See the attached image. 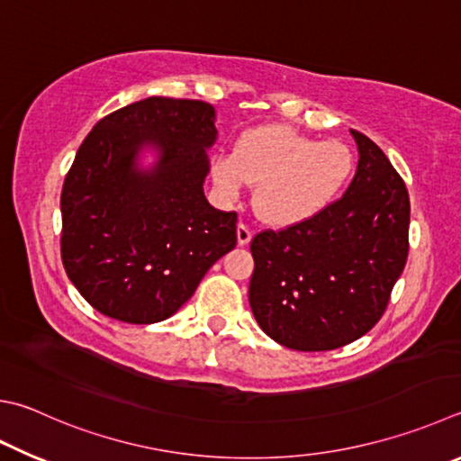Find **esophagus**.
Returning a JSON list of instances; mask_svg holds the SVG:
<instances>
[{"instance_id":"1","label":"esophagus","mask_w":461,"mask_h":461,"mask_svg":"<svg viewBox=\"0 0 461 461\" xmlns=\"http://www.w3.org/2000/svg\"><path fill=\"white\" fill-rule=\"evenodd\" d=\"M249 241H252V230L246 223H238V244L248 246Z\"/></svg>"}]
</instances>
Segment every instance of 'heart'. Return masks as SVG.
<instances>
[{
	"label": "heart",
	"instance_id": "1",
	"mask_svg": "<svg viewBox=\"0 0 461 461\" xmlns=\"http://www.w3.org/2000/svg\"><path fill=\"white\" fill-rule=\"evenodd\" d=\"M355 155L347 145L322 143L286 124L246 131L231 155L213 158L212 175L223 194L256 185L254 205L264 221L290 228L326 212L348 185Z\"/></svg>",
	"mask_w": 461,
	"mask_h": 461
}]
</instances>
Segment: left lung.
Returning a JSON list of instances; mask_svg holds the SVG:
<instances>
[{"label": "left lung", "mask_w": 461, "mask_h": 461, "mask_svg": "<svg viewBox=\"0 0 461 461\" xmlns=\"http://www.w3.org/2000/svg\"><path fill=\"white\" fill-rule=\"evenodd\" d=\"M353 181L311 221L259 231L249 244V306L267 337L294 350H332L379 322L409 252V194L363 132Z\"/></svg>", "instance_id": "left-lung-1"}]
</instances>
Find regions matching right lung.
Returning a JSON list of instances; mask_svg holds the SVG:
<instances>
[{
  "instance_id": "add662e5",
  "label": "right lung",
  "mask_w": 461,
  "mask_h": 461,
  "mask_svg": "<svg viewBox=\"0 0 461 461\" xmlns=\"http://www.w3.org/2000/svg\"><path fill=\"white\" fill-rule=\"evenodd\" d=\"M215 108L150 96L100 119L64 179L62 264L104 316L153 324L194 296L217 259L236 248V212L209 205L207 149ZM156 149L143 170L138 153Z\"/></svg>"
}]
</instances>
